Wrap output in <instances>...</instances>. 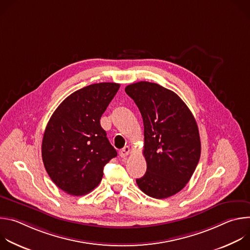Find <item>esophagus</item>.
<instances>
[{"label":"esophagus","instance_id":"1","mask_svg":"<svg viewBox=\"0 0 250 250\" xmlns=\"http://www.w3.org/2000/svg\"><path fill=\"white\" fill-rule=\"evenodd\" d=\"M130 152V148L129 146H125L121 151H120V156L121 157H126Z\"/></svg>","mask_w":250,"mask_h":250}]
</instances>
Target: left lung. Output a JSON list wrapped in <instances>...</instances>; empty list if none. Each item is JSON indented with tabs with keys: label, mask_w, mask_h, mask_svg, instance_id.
Returning a JSON list of instances; mask_svg holds the SVG:
<instances>
[{
	"label": "left lung",
	"mask_w": 250,
	"mask_h": 250,
	"mask_svg": "<svg viewBox=\"0 0 250 250\" xmlns=\"http://www.w3.org/2000/svg\"><path fill=\"white\" fill-rule=\"evenodd\" d=\"M144 120L146 172L136 179L149 197L165 199L191 179L201 155L196 120L181 98L156 83L141 81L125 87Z\"/></svg>",
	"instance_id": "1"
}]
</instances>
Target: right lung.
<instances>
[{
    "label": "right lung",
    "instance_id": "obj_1",
    "mask_svg": "<svg viewBox=\"0 0 250 250\" xmlns=\"http://www.w3.org/2000/svg\"><path fill=\"white\" fill-rule=\"evenodd\" d=\"M120 84L98 83L68 96L52 114L43 134L42 154L54 184L67 194L94 190L104 166L117 156L100 120Z\"/></svg>",
    "mask_w": 250,
    "mask_h": 250
}]
</instances>
